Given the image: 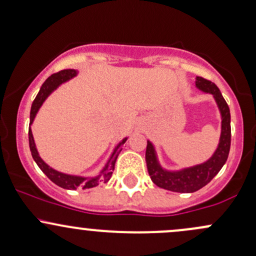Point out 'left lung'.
Instances as JSON below:
<instances>
[{"label":"left lung","instance_id":"8db88e82","mask_svg":"<svg viewBox=\"0 0 256 256\" xmlns=\"http://www.w3.org/2000/svg\"><path fill=\"white\" fill-rule=\"evenodd\" d=\"M196 87L202 92L212 94L216 99V103L222 115V131H220V144L216 152L207 162L192 166V168L182 169L179 172H169L164 170L160 166L154 147L150 141H147L146 163L150 179L157 186L170 190V192H194L200 190L217 176V173L227 160L228 153H230V112L228 104L226 103L218 87L211 80L202 78V77H196Z\"/></svg>","mask_w":256,"mask_h":256}]
</instances>
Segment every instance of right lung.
Instances as JSON below:
<instances>
[{"mask_svg":"<svg viewBox=\"0 0 256 256\" xmlns=\"http://www.w3.org/2000/svg\"><path fill=\"white\" fill-rule=\"evenodd\" d=\"M76 74H77L76 70H62V71L58 72V74H51L49 78L42 83L39 93H38L36 99H34L33 104H32L30 124H29V125H32L38 110H39V108L42 106V104L44 103L45 99L48 98V96H49L54 90H56L61 83L71 80L72 77H74ZM125 142H126V138H124L122 141L118 144V146L115 147L114 152H112V157L109 158V160H108V163L106 164V166H104V169L100 172V174H98V176H92V178L68 176V174L60 173V172L52 169L51 166H48L42 158H40L39 153H38L36 150V144H34L33 134H32L30 128H29V147H30L32 156H33L34 160H36L38 166L42 169V173L49 178L51 182H55V184L58 185V186L64 188V189H68V190H74L77 189V188H80V189H90V188L96 186L99 182H106L108 180L112 178V170H114V166H115V162H116V158L118 156H119L120 150H122V146Z\"/></svg>","mask_w":256,"mask_h":256,"instance_id":"obj_1","label":"right lung"}]
</instances>
